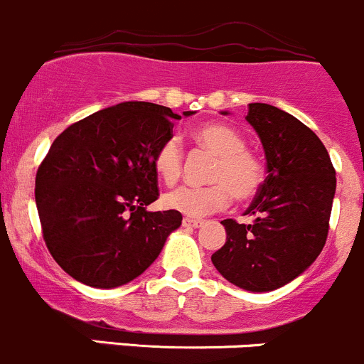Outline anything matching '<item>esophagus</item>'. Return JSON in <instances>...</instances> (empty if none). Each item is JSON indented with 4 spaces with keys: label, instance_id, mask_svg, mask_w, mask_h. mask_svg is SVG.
Segmentation results:
<instances>
[{
    "label": "esophagus",
    "instance_id": "34e87169",
    "mask_svg": "<svg viewBox=\"0 0 364 364\" xmlns=\"http://www.w3.org/2000/svg\"><path fill=\"white\" fill-rule=\"evenodd\" d=\"M200 225L199 220H193V218H183V227L186 229H197Z\"/></svg>",
    "mask_w": 364,
    "mask_h": 364
}]
</instances>
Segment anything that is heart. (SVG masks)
I'll return each instance as SVG.
<instances>
[{
  "mask_svg": "<svg viewBox=\"0 0 364 364\" xmlns=\"http://www.w3.org/2000/svg\"><path fill=\"white\" fill-rule=\"evenodd\" d=\"M193 139L218 156L209 176L213 185L171 190L161 199L165 208L200 218L225 208L230 200V192L240 200L255 196L262 185L264 168L259 159L247 151V141L236 128L222 123L203 124L193 132ZM153 167L167 185L178 181L183 167V151L178 139L168 137L161 142L153 155Z\"/></svg>",
  "mask_w": 364,
  "mask_h": 364,
  "instance_id": "1",
  "label": "heart"
}]
</instances>
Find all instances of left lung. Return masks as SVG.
<instances>
[{
	"instance_id": "left-lung-1",
	"label": "left lung",
	"mask_w": 364,
	"mask_h": 364,
	"mask_svg": "<svg viewBox=\"0 0 364 364\" xmlns=\"http://www.w3.org/2000/svg\"><path fill=\"white\" fill-rule=\"evenodd\" d=\"M247 121L262 142L267 176L245 211L253 223L223 220L225 245L211 260L236 287L269 292L303 274L324 248L336 172L321 139L292 114L250 104Z\"/></svg>"
}]
</instances>
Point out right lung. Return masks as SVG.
<instances>
[{
	"mask_svg": "<svg viewBox=\"0 0 364 364\" xmlns=\"http://www.w3.org/2000/svg\"><path fill=\"white\" fill-rule=\"evenodd\" d=\"M172 119L181 116L164 105L121 102L68 127L38 167L43 240L80 284L114 289L135 280L181 225V213L146 211L159 199L153 155L172 137Z\"/></svg>",
	"mask_w": 364,
	"mask_h": 364,
	"instance_id": "1",
	"label": "right lung"
}]
</instances>
